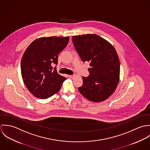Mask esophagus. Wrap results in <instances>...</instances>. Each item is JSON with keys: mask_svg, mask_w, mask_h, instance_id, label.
Wrapping results in <instances>:
<instances>
[{"mask_svg": "<svg viewBox=\"0 0 150 150\" xmlns=\"http://www.w3.org/2000/svg\"><path fill=\"white\" fill-rule=\"evenodd\" d=\"M73 77H74V75H69L68 76V77L70 79H73Z\"/></svg>", "mask_w": 150, "mask_h": 150, "instance_id": "1", "label": "esophagus"}]
</instances>
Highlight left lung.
I'll return each instance as SVG.
<instances>
[{"mask_svg": "<svg viewBox=\"0 0 150 150\" xmlns=\"http://www.w3.org/2000/svg\"><path fill=\"white\" fill-rule=\"evenodd\" d=\"M74 46L83 62H89V75L83 77L80 93L89 100L100 102L107 99L119 82L120 64L114 47L94 34L73 36Z\"/></svg>", "mask_w": 150, "mask_h": 150, "instance_id": "left-lung-1", "label": "left lung"}]
</instances>
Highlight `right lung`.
Wrapping results in <instances>:
<instances>
[{
  "label": "right lung",
  "mask_w": 150,
  "mask_h": 150,
  "mask_svg": "<svg viewBox=\"0 0 150 150\" xmlns=\"http://www.w3.org/2000/svg\"><path fill=\"white\" fill-rule=\"evenodd\" d=\"M69 38L46 37L34 40L22 58V77L28 89L35 97L47 99L57 93L66 78L57 71L59 54L66 47Z\"/></svg>",
  "instance_id": "obj_1"
}]
</instances>
